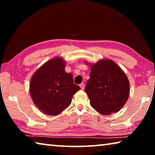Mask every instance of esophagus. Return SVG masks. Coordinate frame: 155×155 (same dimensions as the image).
I'll return each instance as SVG.
<instances>
[{"instance_id": "esophagus-1", "label": "esophagus", "mask_w": 155, "mask_h": 155, "mask_svg": "<svg viewBox=\"0 0 155 155\" xmlns=\"http://www.w3.org/2000/svg\"><path fill=\"white\" fill-rule=\"evenodd\" d=\"M80 87H81V90H83L84 89H85V84H84V83H81V85H80Z\"/></svg>"}]
</instances>
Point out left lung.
<instances>
[{"label":"left lung","mask_w":155,"mask_h":155,"mask_svg":"<svg viewBox=\"0 0 155 155\" xmlns=\"http://www.w3.org/2000/svg\"><path fill=\"white\" fill-rule=\"evenodd\" d=\"M91 65L85 91L93 108L102 115L121 109L129 96L130 84L124 71L111 59H101Z\"/></svg>","instance_id":"1"}]
</instances>
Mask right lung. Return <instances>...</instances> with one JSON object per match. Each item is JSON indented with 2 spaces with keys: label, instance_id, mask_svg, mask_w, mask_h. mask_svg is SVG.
<instances>
[{
  "label": "right lung",
  "instance_id": "obj_1",
  "mask_svg": "<svg viewBox=\"0 0 155 155\" xmlns=\"http://www.w3.org/2000/svg\"><path fill=\"white\" fill-rule=\"evenodd\" d=\"M65 62L57 57L48 60L34 73L30 81V95L44 114L57 115L70 105L73 95L81 90L72 74L65 71Z\"/></svg>",
  "mask_w": 155,
  "mask_h": 155
}]
</instances>
